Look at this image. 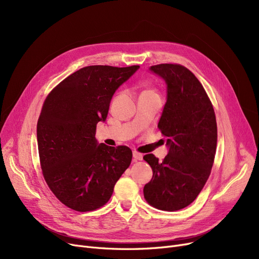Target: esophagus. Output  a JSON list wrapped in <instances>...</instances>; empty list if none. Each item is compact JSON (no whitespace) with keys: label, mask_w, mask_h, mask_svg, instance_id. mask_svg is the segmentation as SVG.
I'll return each mask as SVG.
<instances>
[{"label":"esophagus","mask_w":259,"mask_h":259,"mask_svg":"<svg viewBox=\"0 0 259 259\" xmlns=\"http://www.w3.org/2000/svg\"><path fill=\"white\" fill-rule=\"evenodd\" d=\"M133 158H134V160H142L143 154L138 151H133Z\"/></svg>","instance_id":"1"}]
</instances>
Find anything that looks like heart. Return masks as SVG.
Listing matches in <instances>:
<instances>
[{"instance_id": "b5f03b06", "label": "heart", "mask_w": 259, "mask_h": 259, "mask_svg": "<svg viewBox=\"0 0 259 259\" xmlns=\"http://www.w3.org/2000/svg\"><path fill=\"white\" fill-rule=\"evenodd\" d=\"M143 93H154V94H157L156 91L154 89H151V88H147L143 91Z\"/></svg>"}]
</instances>
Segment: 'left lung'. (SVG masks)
<instances>
[{"mask_svg": "<svg viewBox=\"0 0 259 259\" xmlns=\"http://www.w3.org/2000/svg\"><path fill=\"white\" fill-rule=\"evenodd\" d=\"M150 70L167 83V103L157 127L169 153L161 161L153 154L144 156L153 172L144 197L156 209L178 211L195 200L209 179L217 145L216 117L205 88L188 68L158 64Z\"/></svg>", "mask_w": 259, "mask_h": 259, "instance_id": "obj_1", "label": "left lung"}]
</instances>
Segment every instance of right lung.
I'll return each instance as SVG.
<instances>
[{"mask_svg": "<svg viewBox=\"0 0 259 259\" xmlns=\"http://www.w3.org/2000/svg\"><path fill=\"white\" fill-rule=\"evenodd\" d=\"M139 68L84 67L44 101L36 126L40 168L51 192L66 207L78 212L103 207L130 166V148L99 145L95 130L106 119L115 90Z\"/></svg>", "mask_w": 259, "mask_h": 259, "instance_id": "right-lung-1", "label": "right lung"}]
</instances>
